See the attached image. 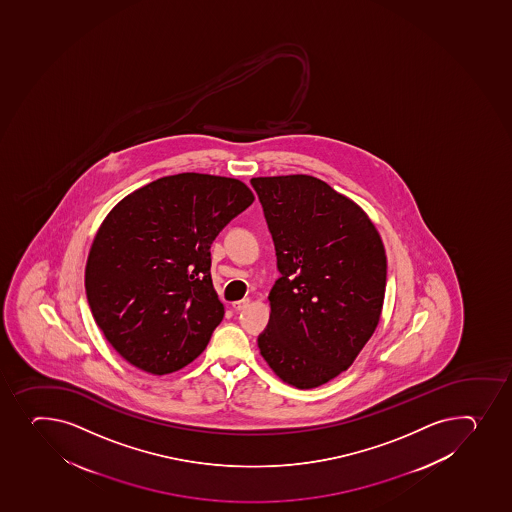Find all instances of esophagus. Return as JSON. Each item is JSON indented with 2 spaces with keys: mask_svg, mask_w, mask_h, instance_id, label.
Listing matches in <instances>:
<instances>
[{
  "mask_svg": "<svg viewBox=\"0 0 512 512\" xmlns=\"http://www.w3.org/2000/svg\"><path fill=\"white\" fill-rule=\"evenodd\" d=\"M248 304H250V299L245 297V299H240V301L233 302V309H235V311H243V309H247Z\"/></svg>",
  "mask_w": 512,
  "mask_h": 512,
  "instance_id": "esophagus-1",
  "label": "esophagus"
}]
</instances>
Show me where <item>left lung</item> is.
Listing matches in <instances>:
<instances>
[{"label":"left lung","instance_id":"obj_1","mask_svg":"<svg viewBox=\"0 0 512 512\" xmlns=\"http://www.w3.org/2000/svg\"><path fill=\"white\" fill-rule=\"evenodd\" d=\"M250 185L280 272L260 353L280 380L316 388L353 364L380 322L385 247L368 215L314 176L253 178Z\"/></svg>","mask_w":512,"mask_h":512}]
</instances>
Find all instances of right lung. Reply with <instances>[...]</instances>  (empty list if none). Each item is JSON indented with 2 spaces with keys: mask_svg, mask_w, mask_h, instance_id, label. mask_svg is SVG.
I'll list each match as a JSON object with an SVG mask.
<instances>
[{
  "mask_svg": "<svg viewBox=\"0 0 512 512\" xmlns=\"http://www.w3.org/2000/svg\"><path fill=\"white\" fill-rule=\"evenodd\" d=\"M252 203L242 181L181 173L134 191L107 215L85 292L122 358L166 375L203 353L225 314L211 282V243Z\"/></svg>",
  "mask_w": 512,
  "mask_h": 512,
  "instance_id": "right-lung-1",
  "label": "right lung"
}]
</instances>
